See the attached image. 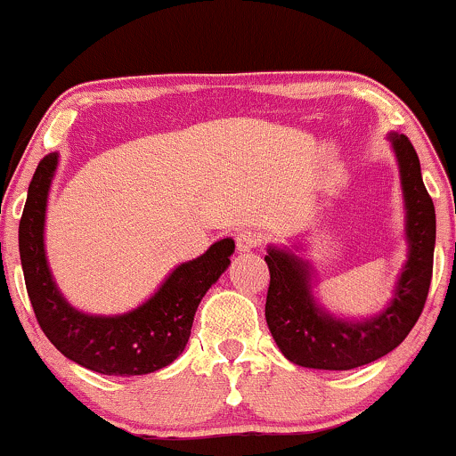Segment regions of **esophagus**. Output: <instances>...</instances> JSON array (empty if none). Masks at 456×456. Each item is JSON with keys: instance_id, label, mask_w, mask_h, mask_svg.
<instances>
[{"instance_id": "34e87169", "label": "esophagus", "mask_w": 456, "mask_h": 456, "mask_svg": "<svg viewBox=\"0 0 456 456\" xmlns=\"http://www.w3.org/2000/svg\"><path fill=\"white\" fill-rule=\"evenodd\" d=\"M261 242H264V235H261L257 229H244V232H240L238 238H235L238 250H242V253H248V250L257 248Z\"/></svg>"}]
</instances>
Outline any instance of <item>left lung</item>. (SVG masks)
Instances as JSON below:
<instances>
[{
  "label": "left lung",
  "instance_id": "left-lung-1",
  "mask_svg": "<svg viewBox=\"0 0 456 456\" xmlns=\"http://www.w3.org/2000/svg\"><path fill=\"white\" fill-rule=\"evenodd\" d=\"M390 141L399 160L410 255L395 296L379 315L364 322H345L330 315L313 297L308 261L276 246L268 248L265 264L270 268V287L265 322L282 355L294 364L349 370L375 362L405 341L425 308L433 276L436 208L422 182L420 160L411 141L396 133H390Z\"/></svg>",
  "mask_w": 456,
  "mask_h": 456
}]
</instances>
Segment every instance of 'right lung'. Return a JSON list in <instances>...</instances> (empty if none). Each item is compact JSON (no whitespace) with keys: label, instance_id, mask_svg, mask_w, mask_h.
<instances>
[{"label":"right lung","instance_id":"right-lung-1","mask_svg":"<svg viewBox=\"0 0 456 456\" xmlns=\"http://www.w3.org/2000/svg\"><path fill=\"white\" fill-rule=\"evenodd\" d=\"M55 169L57 154L38 162L19 223L25 287L46 338L66 358L94 373L130 378L171 364L184 352L201 297L232 264L233 240L224 238L201 257L177 265L160 289L134 311L115 317L87 315L68 305L46 264L45 214Z\"/></svg>","mask_w":456,"mask_h":456}]
</instances>
